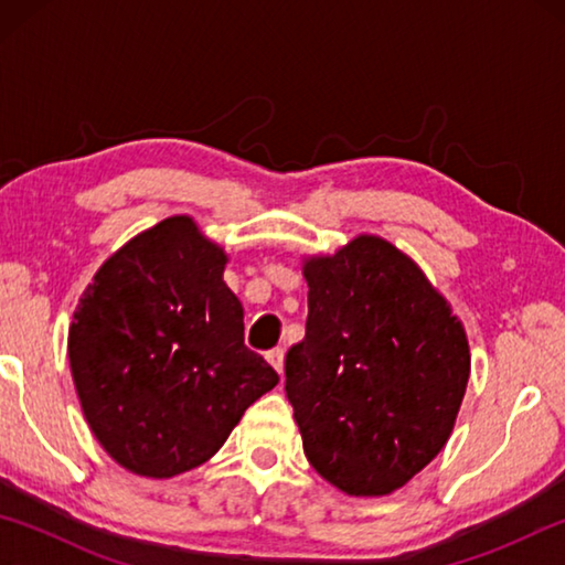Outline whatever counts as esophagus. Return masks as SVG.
<instances>
[{
    "label": "esophagus",
    "mask_w": 565,
    "mask_h": 565,
    "mask_svg": "<svg viewBox=\"0 0 565 565\" xmlns=\"http://www.w3.org/2000/svg\"><path fill=\"white\" fill-rule=\"evenodd\" d=\"M266 361L271 363L276 374H279V376L284 374V349H271L269 353H266Z\"/></svg>",
    "instance_id": "obj_1"
}]
</instances>
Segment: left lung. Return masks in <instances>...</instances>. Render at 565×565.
<instances>
[{
	"label": "left lung",
	"mask_w": 565,
	"mask_h": 565,
	"mask_svg": "<svg viewBox=\"0 0 565 565\" xmlns=\"http://www.w3.org/2000/svg\"><path fill=\"white\" fill-rule=\"evenodd\" d=\"M306 337L286 353L303 454L349 495H388L434 461L471 374L461 319L420 266L374 234L301 259Z\"/></svg>",
	"instance_id": "8db88e82"
}]
</instances>
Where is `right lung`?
I'll list each match as a JSON object with an SVG mask.
<instances>
[{
    "instance_id": "right-lung-1",
    "label": "right lung",
    "mask_w": 565,
    "mask_h": 565,
    "mask_svg": "<svg viewBox=\"0 0 565 565\" xmlns=\"http://www.w3.org/2000/svg\"><path fill=\"white\" fill-rule=\"evenodd\" d=\"M228 256L186 214L129 238L94 274L70 327L84 418L121 468L171 478L209 461L279 384L244 347Z\"/></svg>"
}]
</instances>
